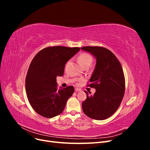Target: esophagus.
Returning a JSON list of instances; mask_svg holds the SVG:
<instances>
[{
    "label": "esophagus",
    "mask_w": 150,
    "mask_h": 150,
    "mask_svg": "<svg viewBox=\"0 0 150 150\" xmlns=\"http://www.w3.org/2000/svg\"><path fill=\"white\" fill-rule=\"evenodd\" d=\"M81 89H79V88H75V91L76 92H78V91H81Z\"/></svg>",
    "instance_id": "1"
}]
</instances>
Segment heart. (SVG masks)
Here are the masks:
<instances>
[{"label":"heart","instance_id":"heart-1","mask_svg":"<svg viewBox=\"0 0 150 150\" xmlns=\"http://www.w3.org/2000/svg\"><path fill=\"white\" fill-rule=\"evenodd\" d=\"M93 58L90 54L87 52H83L80 54L78 57V61L80 66L83 68L88 67L93 62ZM70 63V61H68L66 63L67 66Z\"/></svg>","mask_w":150,"mask_h":150}]
</instances>
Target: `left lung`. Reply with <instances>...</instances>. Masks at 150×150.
<instances>
[{"label": "left lung", "instance_id": "8db88e82", "mask_svg": "<svg viewBox=\"0 0 150 150\" xmlns=\"http://www.w3.org/2000/svg\"><path fill=\"white\" fill-rule=\"evenodd\" d=\"M81 49L96 58V64L87 86L96 89L82 103L84 114L96 120L108 118L116 111L123 98L125 78L121 63L110 50L100 46H85ZM91 94V93H90Z\"/></svg>", "mask_w": 150, "mask_h": 150}]
</instances>
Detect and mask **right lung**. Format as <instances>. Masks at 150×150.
<instances>
[{
  "instance_id": "obj_1",
  "label": "right lung",
  "mask_w": 150,
  "mask_h": 150,
  "mask_svg": "<svg viewBox=\"0 0 150 150\" xmlns=\"http://www.w3.org/2000/svg\"><path fill=\"white\" fill-rule=\"evenodd\" d=\"M79 50L78 47H47L31 61L25 78V91L32 108L39 115L51 118L64 110L74 88L69 86L58 89L56 78L63 76L65 64Z\"/></svg>"
}]
</instances>
